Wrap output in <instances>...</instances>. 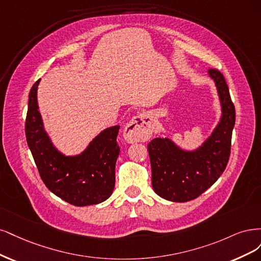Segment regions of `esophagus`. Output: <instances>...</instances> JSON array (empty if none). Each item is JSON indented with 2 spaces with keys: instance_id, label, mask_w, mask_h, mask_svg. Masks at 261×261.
Masks as SVG:
<instances>
[{
  "instance_id": "1",
  "label": "esophagus",
  "mask_w": 261,
  "mask_h": 261,
  "mask_svg": "<svg viewBox=\"0 0 261 261\" xmlns=\"http://www.w3.org/2000/svg\"><path fill=\"white\" fill-rule=\"evenodd\" d=\"M154 131V125L152 119L146 115H137L127 123L123 130V136L125 141L129 143L147 141L152 137Z\"/></svg>"
}]
</instances>
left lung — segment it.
<instances>
[{
  "label": "left lung",
  "instance_id": "8db88e82",
  "mask_svg": "<svg viewBox=\"0 0 261 261\" xmlns=\"http://www.w3.org/2000/svg\"><path fill=\"white\" fill-rule=\"evenodd\" d=\"M221 102L222 116L206 142L186 152L169 139L156 138L147 145L152 166V186L161 197L183 203L198 197L219 179L229 162L235 108L229 87L218 69H209Z\"/></svg>",
  "mask_w": 261,
  "mask_h": 261
}]
</instances>
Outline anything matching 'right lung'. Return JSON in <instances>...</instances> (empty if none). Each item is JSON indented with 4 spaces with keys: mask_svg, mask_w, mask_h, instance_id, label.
Returning <instances> with one entry per match:
<instances>
[{
    "mask_svg": "<svg viewBox=\"0 0 261 261\" xmlns=\"http://www.w3.org/2000/svg\"><path fill=\"white\" fill-rule=\"evenodd\" d=\"M39 82L30 90L24 131L42 181L56 196L71 205L102 203L115 188V166L120 153L117 136L120 125L100 132L78 156L61 154L43 128L37 102Z\"/></svg>",
    "mask_w": 261,
    "mask_h": 261,
    "instance_id": "add662e5",
    "label": "right lung"
}]
</instances>
